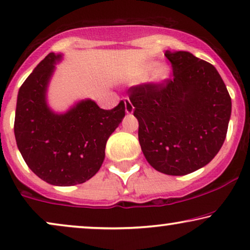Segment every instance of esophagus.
Masks as SVG:
<instances>
[{
    "mask_svg": "<svg viewBox=\"0 0 250 250\" xmlns=\"http://www.w3.org/2000/svg\"><path fill=\"white\" fill-rule=\"evenodd\" d=\"M125 112H127L128 114H131V113L134 112V106H132V104L130 100H129V98H125Z\"/></svg>",
    "mask_w": 250,
    "mask_h": 250,
    "instance_id": "1",
    "label": "esophagus"
}]
</instances>
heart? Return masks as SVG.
Listing matches in <instances>:
<instances>
[{
    "label": "heart",
    "instance_id": "obj_1",
    "mask_svg": "<svg viewBox=\"0 0 250 250\" xmlns=\"http://www.w3.org/2000/svg\"><path fill=\"white\" fill-rule=\"evenodd\" d=\"M154 67H156V63L154 62H148L142 68V70L140 71V77L144 78L150 74L151 71L153 70ZM170 76V69L167 65H159L154 69L153 74H152V81L156 82V83H163V82L167 81Z\"/></svg>",
    "mask_w": 250,
    "mask_h": 250
}]
</instances>
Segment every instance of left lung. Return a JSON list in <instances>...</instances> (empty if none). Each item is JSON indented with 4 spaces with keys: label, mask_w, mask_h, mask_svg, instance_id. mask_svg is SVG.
Here are the masks:
<instances>
[{
    "label": "left lung",
    "mask_w": 250,
    "mask_h": 250,
    "mask_svg": "<svg viewBox=\"0 0 250 250\" xmlns=\"http://www.w3.org/2000/svg\"><path fill=\"white\" fill-rule=\"evenodd\" d=\"M173 78L128 90L147 163L167 175L209 164L226 138L232 102L217 69L189 52L166 50Z\"/></svg>",
    "instance_id": "1"
}]
</instances>
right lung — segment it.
<instances>
[{
	"instance_id": "right-lung-1",
	"label": "right lung",
	"mask_w": 250,
	"mask_h": 250,
	"mask_svg": "<svg viewBox=\"0 0 250 250\" xmlns=\"http://www.w3.org/2000/svg\"><path fill=\"white\" fill-rule=\"evenodd\" d=\"M61 54L49 53L20 88L15 115V137L26 165L43 181L75 186L90 180L105 159L107 140L125 115L123 102L103 109L82 100L64 114L46 102L49 80Z\"/></svg>"
}]
</instances>
